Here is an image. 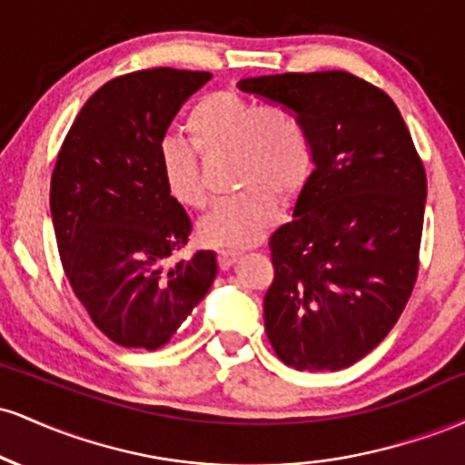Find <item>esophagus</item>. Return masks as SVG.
<instances>
[{
	"mask_svg": "<svg viewBox=\"0 0 465 465\" xmlns=\"http://www.w3.org/2000/svg\"><path fill=\"white\" fill-rule=\"evenodd\" d=\"M238 258H240L238 251H227V249L218 251V264H221L223 271L232 269V266L238 262Z\"/></svg>",
	"mask_w": 465,
	"mask_h": 465,
	"instance_id": "esophagus-1",
	"label": "esophagus"
}]
</instances>
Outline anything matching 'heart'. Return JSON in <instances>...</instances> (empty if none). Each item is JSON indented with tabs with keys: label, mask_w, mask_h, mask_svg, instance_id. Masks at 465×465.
Wrapping results in <instances>:
<instances>
[{
	"label": "heart",
	"mask_w": 465,
	"mask_h": 465,
	"mask_svg": "<svg viewBox=\"0 0 465 465\" xmlns=\"http://www.w3.org/2000/svg\"><path fill=\"white\" fill-rule=\"evenodd\" d=\"M185 129L205 157L232 154V183L242 188L201 218V240L210 247H251L275 223L277 196H295L311 173V142L300 117L284 106H258L238 94L216 92L194 104ZM193 149L168 140L159 163L170 196L203 210L210 194Z\"/></svg>",
	"instance_id": "obj_1"
}]
</instances>
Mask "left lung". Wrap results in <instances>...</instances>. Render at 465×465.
<instances>
[{
	"label": "left lung",
	"mask_w": 465,
	"mask_h": 465,
	"mask_svg": "<svg viewBox=\"0 0 465 465\" xmlns=\"http://www.w3.org/2000/svg\"><path fill=\"white\" fill-rule=\"evenodd\" d=\"M238 87L300 117L314 163L292 221L269 242L266 336L295 370H343L385 339L413 291L424 165L393 100L354 74H275Z\"/></svg>",
	"instance_id": "obj_1"
}]
</instances>
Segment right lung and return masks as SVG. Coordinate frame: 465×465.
<instances>
[{"label":"right lung","instance_id":"1","mask_svg":"<svg viewBox=\"0 0 465 465\" xmlns=\"http://www.w3.org/2000/svg\"><path fill=\"white\" fill-rule=\"evenodd\" d=\"M210 72L154 67L117 76L84 103L58 153L50 210L74 292L122 348L157 350L210 291L214 251L165 271L192 232L162 177V142Z\"/></svg>","mask_w":465,"mask_h":465}]
</instances>
